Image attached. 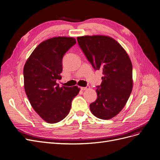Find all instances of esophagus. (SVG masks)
Instances as JSON below:
<instances>
[{"label": "esophagus", "instance_id": "obj_1", "mask_svg": "<svg viewBox=\"0 0 160 160\" xmlns=\"http://www.w3.org/2000/svg\"><path fill=\"white\" fill-rule=\"evenodd\" d=\"M89 88H90L89 86H87V87H85V88H83V87H82V88H81V89L82 91H85V90L89 89Z\"/></svg>", "mask_w": 160, "mask_h": 160}]
</instances>
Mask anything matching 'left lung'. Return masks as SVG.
<instances>
[{
  "instance_id": "left-lung-1",
  "label": "left lung",
  "mask_w": 160,
  "mask_h": 160,
  "mask_svg": "<svg viewBox=\"0 0 160 160\" xmlns=\"http://www.w3.org/2000/svg\"><path fill=\"white\" fill-rule=\"evenodd\" d=\"M81 49L95 69L103 71L102 82L96 89L98 98L90 104L95 117L109 119L126 104L133 89L132 64L119 43L105 35L77 38Z\"/></svg>"
}]
</instances>
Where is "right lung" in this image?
Masks as SVG:
<instances>
[{
  "mask_svg": "<svg viewBox=\"0 0 160 160\" xmlns=\"http://www.w3.org/2000/svg\"><path fill=\"white\" fill-rule=\"evenodd\" d=\"M76 43L75 38L56 37L41 42L28 58L23 69L24 87L32 108L49 123L61 122L68 115L71 101L80 88L62 86V59Z\"/></svg>",
  "mask_w": 160,
  "mask_h": 160,
  "instance_id": "1",
  "label": "right lung"
}]
</instances>
